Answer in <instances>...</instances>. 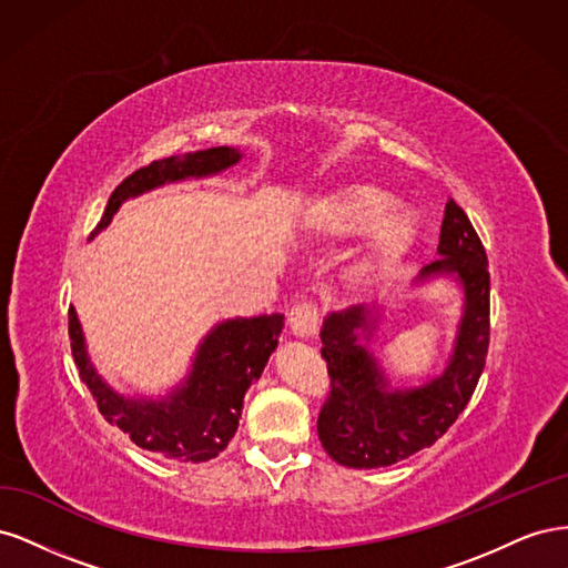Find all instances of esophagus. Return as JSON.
I'll use <instances>...</instances> for the list:
<instances>
[{
    "label": "esophagus",
    "instance_id": "obj_1",
    "mask_svg": "<svg viewBox=\"0 0 568 568\" xmlns=\"http://www.w3.org/2000/svg\"><path fill=\"white\" fill-rule=\"evenodd\" d=\"M288 332L296 338H313L317 334V311L313 305L298 303L288 313Z\"/></svg>",
    "mask_w": 568,
    "mask_h": 568
}]
</instances>
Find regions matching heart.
Masks as SVG:
<instances>
[{"label":"heart","instance_id":"1","mask_svg":"<svg viewBox=\"0 0 568 568\" xmlns=\"http://www.w3.org/2000/svg\"><path fill=\"white\" fill-rule=\"evenodd\" d=\"M390 192L376 184L351 182L313 201L307 227L322 239H346L359 232V242L343 270L355 288H376L407 261L419 239V222L405 209H388Z\"/></svg>","mask_w":568,"mask_h":568}]
</instances>
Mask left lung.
<instances>
[{
	"label": "left lung",
	"instance_id": "1",
	"mask_svg": "<svg viewBox=\"0 0 568 568\" xmlns=\"http://www.w3.org/2000/svg\"><path fill=\"white\" fill-rule=\"evenodd\" d=\"M438 280L459 288V322L448 363L419 386H393L372 351L384 305L372 311L353 305L324 317L320 338L332 390L320 412L317 434L343 467H390L432 448L467 407L488 353L490 274L484 244L453 199L445 203L438 261L422 267L415 288Z\"/></svg>",
	"mask_w": 568,
	"mask_h": 568
}]
</instances>
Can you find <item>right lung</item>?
Masks as SVG:
<instances>
[{
    "label": "right lung",
    "instance_id": "1",
    "mask_svg": "<svg viewBox=\"0 0 568 568\" xmlns=\"http://www.w3.org/2000/svg\"><path fill=\"white\" fill-rule=\"evenodd\" d=\"M244 153L234 146H215L153 161L132 173L109 199L104 217L90 239L111 225L120 205L153 192L163 184L215 178L234 168ZM284 315L232 317L205 334L184 379L165 395H125L101 376L90 359L75 307L68 311L71 351L82 382L109 424H115L142 450L165 459L209 462L227 448L242 419L244 395L261 379L270 355L280 343Z\"/></svg>",
    "mask_w": 568,
    "mask_h": 568
}]
</instances>
